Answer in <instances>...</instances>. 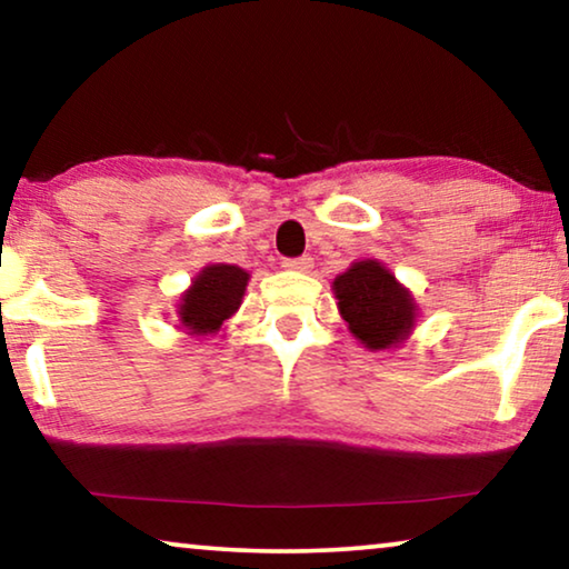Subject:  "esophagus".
Instances as JSON below:
<instances>
[{
  "instance_id": "1",
  "label": "esophagus",
  "mask_w": 569,
  "mask_h": 569,
  "mask_svg": "<svg viewBox=\"0 0 569 569\" xmlns=\"http://www.w3.org/2000/svg\"><path fill=\"white\" fill-rule=\"evenodd\" d=\"M311 258L301 256V258H283V268L288 270H309L311 268Z\"/></svg>"
}]
</instances>
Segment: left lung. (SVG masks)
<instances>
[{"mask_svg":"<svg viewBox=\"0 0 569 569\" xmlns=\"http://www.w3.org/2000/svg\"><path fill=\"white\" fill-rule=\"evenodd\" d=\"M337 307L350 332L370 350H386L411 332L417 307L411 293L376 260H362L335 281Z\"/></svg>","mask_w":569,"mask_h":569,"instance_id":"1","label":"left lung"}]
</instances>
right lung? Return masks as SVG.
Listing matches in <instances>:
<instances>
[{
    "instance_id": "obj_1",
    "label": "right lung",
    "mask_w": 569,
    "mask_h": 569,
    "mask_svg": "<svg viewBox=\"0 0 569 569\" xmlns=\"http://www.w3.org/2000/svg\"><path fill=\"white\" fill-rule=\"evenodd\" d=\"M248 273L237 266H209L183 293L181 321L193 335H211L240 307Z\"/></svg>"
}]
</instances>
